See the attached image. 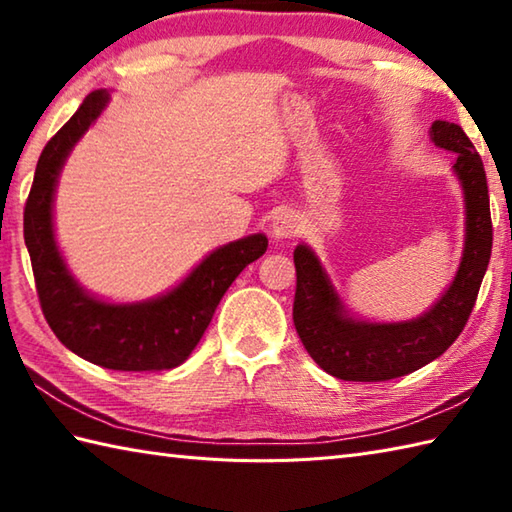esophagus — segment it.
Instances as JSON below:
<instances>
[{
  "instance_id": "34e87169",
  "label": "esophagus",
  "mask_w": 512,
  "mask_h": 512,
  "mask_svg": "<svg viewBox=\"0 0 512 512\" xmlns=\"http://www.w3.org/2000/svg\"><path fill=\"white\" fill-rule=\"evenodd\" d=\"M270 228H273V237L286 239V237H295L299 233V222L295 215L284 211V213H277L273 217V226Z\"/></svg>"
}]
</instances>
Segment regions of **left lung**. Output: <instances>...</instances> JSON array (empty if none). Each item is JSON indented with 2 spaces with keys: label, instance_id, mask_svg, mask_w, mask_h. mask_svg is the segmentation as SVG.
I'll list each match as a JSON object with an SVG mask.
<instances>
[{
  "label": "left lung",
  "instance_id": "1",
  "mask_svg": "<svg viewBox=\"0 0 512 512\" xmlns=\"http://www.w3.org/2000/svg\"><path fill=\"white\" fill-rule=\"evenodd\" d=\"M431 140L458 154L453 171L464 189L466 239L462 262L449 290L422 317L369 323L347 314L319 257L295 248L297 290L292 319L308 354L325 372L356 383H378L416 372L449 350L469 321L493 248L486 171L464 129L449 121L431 125Z\"/></svg>",
  "mask_w": 512,
  "mask_h": 512
}]
</instances>
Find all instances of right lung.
Returning <instances> with one entry per match:
<instances>
[{
    "instance_id": "right-lung-1",
    "label": "right lung",
    "mask_w": 512,
    "mask_h": 512,
    "mask_svg": "<svg viewBox=\"0 0 512 512\" xmlns=\"http://www.w3.org/2000/svg\"><path fill=\"white\" fill-rule=\"evenodd\" d=\"M107 101L105 90L85 96L70 121L43 147L24 209V239L43 317L68 350L118 372H158L187 361L224 292L266 253L268 239L257 233L213 250L180 286L156 299L107 303L88 295L65 268L54 242L52 200L65 158Z\"/></svg>"
}]
</instances>
